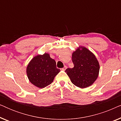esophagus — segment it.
<instances>
[{"label":"esophagus","mask_w":121,"mask_h":121,"mask_svg":"<svg viewBox=\"0 0 121 121\" xmlns=\"http://www.w3.org/2000/svg\"><path fill=\"white\" fill-rule=\"evenodd\" d=\"M66 69H67V67H66V66H64V67L63 68H62V70L64 71V70H65Z\"/></svg>","instance_id":"obj_1"}]
</instances>
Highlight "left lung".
Listing matches in <instances>:
<instances>
[{
	"mask_svg": "<svg viewBox=\"0 0 121 121\" xmlns=\"http://www.w3.org/2000/svg\"><path fill=\"white\" fill-rule=\"evenodd\" d=\"M74 67L65 73L74 85L80 88L90 86L99 76L100 65L95 56L88 49L80 46L72 53Z\"/></svg>",
	"mask_w": 121,
	"mask_h": 121,
	"instance_id": "8db88e82",
	"label": "left lung"
}]
</instances>
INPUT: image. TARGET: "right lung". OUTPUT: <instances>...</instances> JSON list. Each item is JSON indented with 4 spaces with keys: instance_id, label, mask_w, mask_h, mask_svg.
Instances as JSON below:
<instances>
[{
    "instance_id": "add662e5",
    "label": "right lung",
    "mask_w": 121,
    "mask_h": 121,
    "mask_svg": "<svg viewBox=\"0 0 121 121\" xmlns=\"http://www.w3.org/2000/svg\"><path fill=\"white\" fill-rule=\"evenodd\" d=\"M60 71L56 67V61L46 53L34 57L26 68L29 81L39 88H44L52 83Z\"/></svg>"
}]
</instances>
